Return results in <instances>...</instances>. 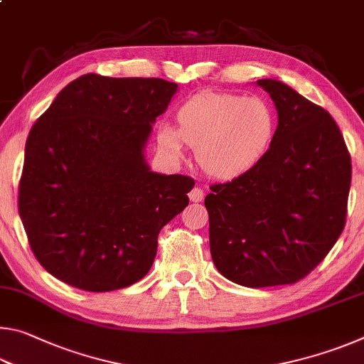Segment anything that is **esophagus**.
<instances>
[{"label": "esophagus", "mask_w": 364, "mask_h": 364, "mask_svg": "<svg viewBox=\"0 0 364 364\" xmlns=\"http://www.w3.org/2000/svg\"><path fill=\"white\" fill-rule=\"evenodd\" d=\"M202 199H204V191H202L200 188L191 189V193H189L191 202H202Z\"/></svg>", "instance_id": "1"}]
</instances>
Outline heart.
Returning <instances> with one entry per match:
<instances>
[{
	"label": "heart",
	"instance_id": "obj_1",
	"mask_svg": "<svg viewBox=\"0 0 364 364\" xmlns=\"http://www.w3.org/2000/svg\"><path fill=\"white\" fill-rule=\"evenodd\" d=\"M178 128L162 125L159 146L181 160L186 146L197 147V162L208 176L234 180L247 173L267 154L274 136L276 115L262 97L205 91L176 112Z\"/></svg>",
	"mask_w": 364,
	"mask_h": 364
}]
</instances>
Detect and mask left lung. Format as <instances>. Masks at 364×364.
Here are the masks:
<instances>
[{
    "instance_id": "left-lung-1",
    "label": "left lung",
    "mask_w": 364,
    "mask_h": 364,
    "mask_svg": "<svg viewBox=\"0 0 364 364\" xmlns=\"http://www.w3.org/2000/svg\"><path fill=\"white\" fill-rule=\"evenodd\" d=\"M257 85L278 128L254 168L205 197L213 263L245 287L294 284L334 247L347 217L352 160L328 110L286 83Z\"/></svg>"
}]
</instances>
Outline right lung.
<instances>
[{
  "mask_svg": "<svg viewBox=\"0 0 364 364\" xmlns=\"http://www.w3.org/2000/svg\"><path fill=\"white\" fill-rule=\"evenodd\" d=\"M178 85L162 78L73 80L26 144L19 215L36 260L88 292L134 284L151 269L162 228L189 204V176L149 168L152 123Z\"/></svg>",
  "mask_w": 364,
  "mask_h": 364,
  "instance_id": "add662e5",
  "label": "right lung"
}]
</instances>
